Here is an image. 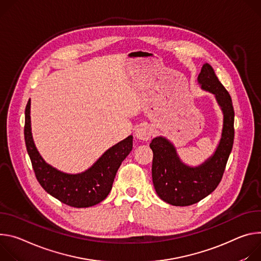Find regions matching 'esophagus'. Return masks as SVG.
Returning <instances> with one entry per match:
<instances>
[{
	"label": "esophagus",
	"instance_id": "esophagus-1",
	"mask_svg": "<svg viewBox=\"0 0 261 261\" xmlns=\"http://www.w3.org/2000/svg\"><path fill=\"white\" fill-rule=\"evenodd\" d=\"M152 136V130L149 126L147 125H143V126H140L136 129L135 132V137L139 140H143V141H147L151 138Z\"/></svg>",
	"mask_w": 261,
	"mask_h": 261
}]
</instances>
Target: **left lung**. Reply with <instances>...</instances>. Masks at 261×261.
<instances>
[{
  "mask_svg": "<svg viewBox=\"0 0 261 261\" xmlns=\"http://www.w3.org/2000/svg\"><path fill=\"white\" fill-rule=\"evenodd\" d=\"M201 88L213 93L223 112L222 137L215 153L198 167L184 164L173 144L164 137L150 143L153 152L152 181L159 197L175 206H188L213 193L219 186L234 140V110L225 87L205 63L198 75Z\"/></svg>",
  "mask_w": 261,
  "mask_h": 261,
  "instance_id": "obj_1",
  "label": "left lung"
}]
</instances>
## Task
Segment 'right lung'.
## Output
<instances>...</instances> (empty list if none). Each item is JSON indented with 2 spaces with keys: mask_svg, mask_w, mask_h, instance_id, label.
Masks as SVG:
<instances>
[{
  "mask_svg": "<svg viewBox=\"0 0 261 261\" xmlns=\"http://www.w3.org/2000/svg\"><path fill=\"white\" fill-rule=\"evenodd\" d=\"M31 100L24 111V142L40 186L62 203L72 207L98 204L111 192L121 163L133 149V136L108 149L94 165L79 174H67L46 164L39 154L31 133Z\"/></svg>",
  "mask_w": 261,
  "mask_h": 261,
  "instance_id": "1",
  "label": "right lung"
}]
</instances>
